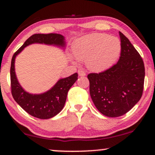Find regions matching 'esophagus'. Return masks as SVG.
<instances>
[{
    "instance_id": "esophagus-1",
    "label": "esophagus",
    "mask_w": 155,
    "mask_h": 155,
    "mask_svg": "<svg viewBox=\"0 0 155 155\" xmlns=\"http://www.w3.org/2000/svg\"><path fill=\"white\" fill-rule=\"evenodd\" d=\"M78 75H79V76H85V72L82 71V70H79L78 71Z\"/></svg>"
}]
</instances>
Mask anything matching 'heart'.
I'll return each mask as SVG.
<instances>
[{"mask_svg": "<svg viewBox=\"0 0 155 155\" xmlns=\"http://www.w3.org/2000/svg\"><path fill=\"white\" fill-rule=\"evenodd\" d=\"M72 49L77 60L85 61L89 70L101 72L116 62L121 44L118 38L107 34H91L76 40Z\"/></svg>", "mask_w": 155, "mask_h": 155, "instance_id": "obj_1", "label": "heart"}]
</instances>
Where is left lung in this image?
<instances>
[{
	"label": "left lung",
	"instance_id": "left-lung-1",
	"mask_svg": "<svg viewBox=\"0 0 155 155\" xmlns=\"http://www.w3.org/2000/svg\"><path fill=\"white\" fill-rule=\"evenodd\" d=\"M120 56L116 64L99 73H90V93L99 111L118 117L130 111L143 95L145 65L128 38L119 31Z\"/></svg>",
	"mask_w": 155,
	"mask_h": 155
}]
</instances>
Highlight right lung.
I'll return each instance as SVG.
<instances>
[{
	"label": "right lung",
	"mask_w": 155,
	"mask_h": 155,
	"mask_svg": "<svg viewBox=\"0 0 155 155\" xmlns=\"http://www.w3.org/2000/svg\"><path fill=\"white\" fill-rule=\"evenodd\" d=\"M63 36L59 34H35L28 38L12 56L10 66V86L15 101L31 116L40 119H48L57 115L64 107L70 88L78 80V73L59 80L48 92L41 94H31L22 88L15 72V59L27 46L34 43L65 46Z\"/></svg>",
	"instance_id": "1"
}]
</instances>
